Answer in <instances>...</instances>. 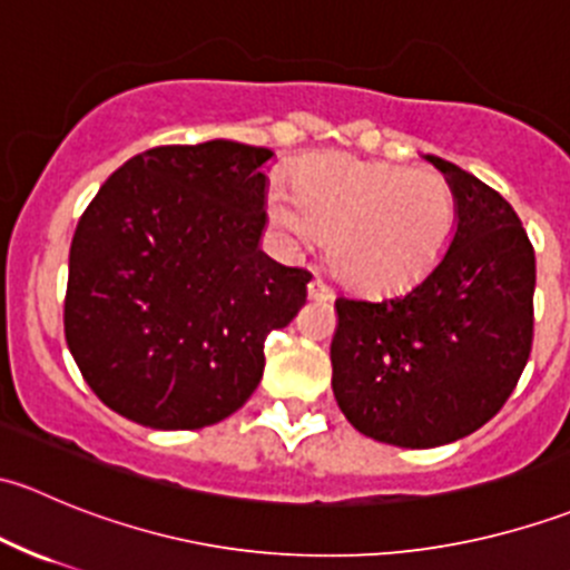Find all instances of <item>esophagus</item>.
I'll use <instances>...</instances> for the list:
<instances>
[{
  "instance_id": "1",
  "label": "esophagus",
  "mask_w": 570,
  "mask_h": 570,
  "mask_svg": "<svg viewBox=\"0 0 570 570\" xmlns=\"http://www.w3.org/2000/svg\"><path fill=\"white\" fill-rule=\"evenodd\" d=\"M331 297H333V292H331V286L325 284V281H322V278L308 281V301L325 303V301H331Z\"/></svg>"
}]
</instances>
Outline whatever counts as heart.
<instances>
[{
	"mask_svg": "<svg viewBox=\"0 0 570 570\" xmlns=\"http://www.w3.org/2000/svg\"><path fill=\"white\" fill-rule=\"evenodd\" d=\"M269 217L297 243L331 237L338 278L386 295L433 273L455 234L458 204L435 170L317 157L297 168L292 189L269 193Z\"/></svg>",
	"mask_w": 570,
	"mask_h": 570,
	"instance_id": "heart-1",
	"label": "heart"
}]
</instances>
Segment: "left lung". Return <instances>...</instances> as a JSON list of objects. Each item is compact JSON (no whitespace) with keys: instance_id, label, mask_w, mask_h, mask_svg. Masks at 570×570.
Returning <instances> with one entry per match:
<instances>
[{"instance_id":"1","label":"left lung","mask_w":570,"mask_h":570,"mask_svg":"<svg viewBox=\"0 0 570 570\" xmlns=\"http://www.w3.org/2000/svg\"><path fill=\"white\" fill-rule=\"evenodd\" d=\"M458 204L433 273L377 301L338 297L333 396L358 433L430 450L497 416L532 347L534 250L513 206L446 159L424 154Z\"/></svg>"}]
</instances>
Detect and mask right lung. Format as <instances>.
<instances>
[{
  "instance_id": "right-lung-1",
  "label": "right lung",
  "mask_w": 570,
  "mask_h": 570,
  "mask_svg": "<svg viewBox=\"0 0 570 570\" xmlns=\"http://www.w3.org/2000/svg\"><path fill=\"white\" fill-rule=\"evenodd\" d=\"M269 148L159 146L101 184L68 256L66 342L94 394L151 430L248 402L264 338L306 303V269L262 250Z\"/></svg>"
}]
</instances>
